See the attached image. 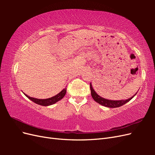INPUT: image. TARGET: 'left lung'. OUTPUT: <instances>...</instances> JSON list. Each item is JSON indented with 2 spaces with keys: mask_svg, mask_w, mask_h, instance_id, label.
Segmentation results:
<instances>
[{
  "mask_svg": "<svg viewBox=\"0 0 155 155\" xmlns=\"http://www.w3.org/2000/svg\"><path fill=\"white\" fill-rule=\"evenodd\" d=\"M90 88H91V95H92V97L94 99V100L103 106L109 107V108H116V107H119L122 106L123 105L125 104L126 103L129 102L136 94H137V93H136L134 95V96L131 97L129 98V99L125 100H118H118H116V101L109 100L105 99V98L102 97L98 95L95 92V91L94 90V88L92 87L91 83L90 84Z\"/></svg>",
  "mask_w": 155,
  "mask_h": 155,
  "instance_id": "left-lung-1",
  "label": "left lung"
}]
</instances>
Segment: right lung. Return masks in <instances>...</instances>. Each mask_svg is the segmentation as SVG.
I'll list each match as a JSON object with an SVG mask.
<instances>
[{
	"label": "right lung",
	"instance_id": "add662e5",
	"mask_svg": "<svg viewBox=\"0 0 155 155\" xmlns=\"http://www.w3.org/2000/svg\"><path fill=\"white\" fill-rule=\"evenodd\" d=\"M66 92H67V88H65L63 89V90L61 91L59 94H58L57 95H55L51 97L48 98V99H37V98L30 97L28 95H26V94H25V95L28 98V99H30L32 101H34L37 104L42 105V106H48V105H53L55 104L56 102H58V101L61 100L62 98L64 96V95L66 94Z\"/></svg>",
	"mask_w": 155,
	"mask_h": 155
}]
</instances>
